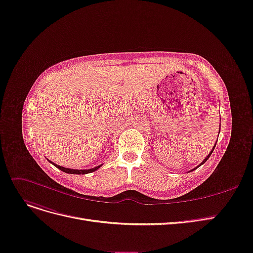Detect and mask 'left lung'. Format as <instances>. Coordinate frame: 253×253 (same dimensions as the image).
Returning a JSON list of instances; mask_svg holds the SVG:
<instances>
[{"mask_svg": "<svg viewBox=\"0 0 253 253\" xmlns=\"http://www.w3.org/2000/svg\"><path fill=\"white\" fill-rule=\"evenodd\" d=\"M220 128H221V126H220ZM219 133H220V132H219ZM216 141H217V140H216ZM215 144H216V142H215V143H214V145H213V147H212V150H211V153H210V154H208V156H207V157H206V158H205V159H204V160H203V161H202V162H201V163H200V164H199V165H198V167H197V168H196V169H191V170H195V169H198V168H199V167H201V165H202V164H204V163H205V162H206V161H207V159H208V158H210V157H211V153H212V152H213V150H214V147H215ZM191 170H190V171H191Z\"/></svg>", "mask_w": 253, "mask_h": 253, "instance_id": "8db88e82", "label": "left lung"}]
</instances>
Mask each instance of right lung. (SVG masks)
Wrapping results in <instances>:
<instances>
[{"instance_id": "add662e5", "label": "right lung", "mask_w": 253, "mask_h": 253, "mask_svg": "<svg viewBox=\"0 0 253 253\" xmlns=\"http://www.w3.org/2000/svg\"><path fill=\"white\" fill-rule=\"evenodd\" d=\"M48 161H49L50 163L53 164L54 167H56L58 169L63 170L64 172L73 173V175H84V173H90V172H93V171H95L96 169H98L99 168H101V165H102V164H100V165H98V167H96V168L89 169H67V168H64V167H60V165L55 164V163H53V162L50 161V160H48Z\"/></svg>"}]
</instances>
